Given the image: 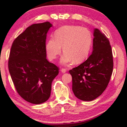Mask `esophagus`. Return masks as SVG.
Wrapping results in <instances>:
<instances>
[{"label": "esophagus", "instance_id": "obj_1", "mask_svg": "<svg viewBox=\"0 0 127 127\" xmlns=\"http://www.w3.org/2000/svg\"><path fill=\"white\" fill-rule=\"evenodd\" d=\"M66 71L67 70L66 68H62V69H61V72L63 73H65L66 72Z\"/></svg>", "mask_w": 127, "mask_h": 127}]
</instances>
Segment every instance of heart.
Instances as JSON below:
<instances>
[{
    "label": "heart",
    "mask_w": 127,
    "mask_h": 127,
    "mask_svg": "<svg viewBox=\"0 0 127 127\" xmlns=\"http://www.w3.org/2000/svg\"><path fill=\"white\" fill-rule=\"evenodd\" d=\"M54 37L47 40L46 51L50 60H54L61 53H64L61 63L66 65L80 63L89 56L93 43L92 34L89 29L78 25H65L55 31ZM63 47H62V46Z\"/></svg>",
    "instance_id": "b5f03b06"
}]
</instances>
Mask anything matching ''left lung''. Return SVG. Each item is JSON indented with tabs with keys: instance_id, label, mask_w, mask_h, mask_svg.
Wrapping results in <instances>:
<instances>
[{
	"instance_id": "left-lung-1",
	"label": "left lung",
	"mask_w": 127,
	"mask_h": 127,
	"mask_svg": "<svg viewBox=\"0 0 127 127\" xmlns=\"http://www.w3.org/2000/svg\"><path fill=\"white\" fill-rule=\"evenodd\" d=\"M92 55L83 64L69 71L74 95L83 101H92L102 95L109 83L114 67L108 38L95 29Z\"/></svg>"
}]
</instances>
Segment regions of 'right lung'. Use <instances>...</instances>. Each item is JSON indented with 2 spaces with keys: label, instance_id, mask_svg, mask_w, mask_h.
Here are the masks:
<instances>
[{
  "label": "right lung",
  "instance_id": "add662e5",
  "mask_svg": "<svg viewBox=\"0 0 127 127\" xmlns=\"http://www.w3.org/2000/svg\"><path fill=\"white\" fill-rule=\"evenodd\" d=\"M49 22L28 27L14 40L10 49L8 68L16 92L32 104L49 99L52 83L59 68L46 59V40Z\"/></svg>",
  "mask_w": 127,
  "mask_h": 127
}]
</instances>
